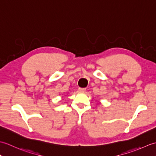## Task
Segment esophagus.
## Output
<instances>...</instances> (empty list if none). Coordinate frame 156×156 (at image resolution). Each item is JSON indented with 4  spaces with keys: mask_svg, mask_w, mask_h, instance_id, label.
I'll list each match as a JSON object with an SVG mask.
<instances>
[{
    "mask_svg": "<svg viewBox=\"0 0 156 156\" xmlns=\"http://www.w3.org/2000/svg\"><path fill=\"white\" fill-rule=\"evenodd\" d=\"M78 90L80 91V92H84V91L86 90V88H78Z\"/></svg>",
    "mask_w": 156,
    "mask_h": 156,
    "instance_id": "1",
    "label": "esophagus"
}]
</instances>
